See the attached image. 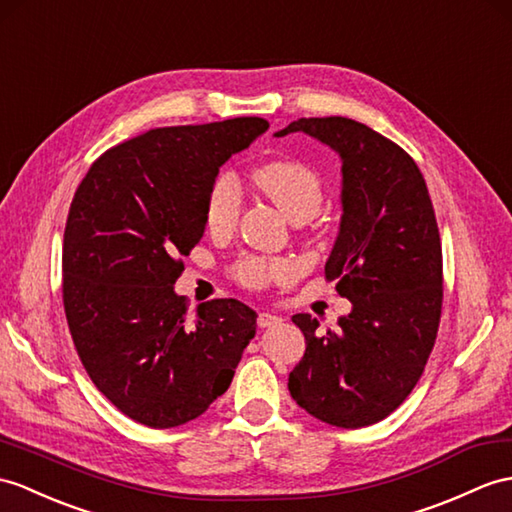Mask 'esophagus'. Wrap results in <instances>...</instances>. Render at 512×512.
<instances>
[{
	"label": "esophagus",
	"mask_w": 512,
	"mask_h": 512,
	"mask_svg": "<svg viewBox=\"0 0 512 512\" xmlns=\"http://www.w3.org/2000/svg\"><path fill=\"white\" fill-rule=\"evenodd\" d=\"M277 323H281V316L272 314V312H259V316H257V325H259L261 329L272 327V325H277Z\"/></svg>",
	"instance_id": "esophagus-1"
}]
</instances>
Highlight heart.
Masks as SVG:
<instances>
[{"mask_svg":"<svg viewBox=\"0 0 512 512\" xmlns=\"http://www.w3.org/2000/svg\"><path fill=\"white\" fill-rule=\"evenodd\" d=\"M259 192L270 198L294 224L312 220L323 205V183L318 174L301 161L279 159L268 161L253 172ZM242 213V185L233 172H220L209 187L205 220L213 233H229L235 229ZM235 275L248 288H264L272 281H288L294 266L285 259L246 257L235 268Z\"/></svg>","mask_w":512,"mask_h":512,"instance_id":"1","label":"heart"}]
</instances>
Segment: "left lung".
Here are the masks:
<instances>
[{"mask_svg":"<svg viewBox=\"0 0 512 512\" xmlns=\"http://www.w3.org/2000/svg\"><path fill=\"white\" fill-rule=\"evenodd\" d=\"M305 133L342 161V218L325 277L351 301L336 331L294 314L305 355L288 377L292 399L336 427L386 419L417 386L443 305V253L417 163L349 117H301L277 137Z\"/></svg>","mask_w":512,"mask_h":512,"instance_id":"1","label":"left lung"}]
</instances>
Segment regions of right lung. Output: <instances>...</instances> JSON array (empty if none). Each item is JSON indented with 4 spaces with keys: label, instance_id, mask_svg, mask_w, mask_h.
Instances as JSON below:
<instances>
[{
    "label": "right lung",
    "instance_id": "add662e5",
    "mask_svg": "<svg viewBox=\"0 0 512 512\" xmlns=\"http://www.w3.org/2000/svg\"><path fill=\"white\" fill-rule=\"evenodd\" d=\"M268 130L261 117L148 130L106 150L71 200L63 242L67 325L91 382L133 421L165 430L227 392L257 314L235 299L187 316L174 290L205 233L220 168Z\"/></svg>",
    "mask_w": 512,
    "mask_h": 512
}]
</instances>
